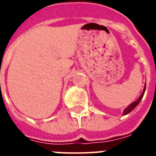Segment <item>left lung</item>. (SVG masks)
Segmentation results:
<instances>
[{"label": "left lung", "instance_id": "8db88e82", "mask_svg": "<svg viewBox=\"0 0 156 156\" xmlns=\"http://www.w3.org/2000/svg\"><path fill=\"white\" fill-rule=\"evenodd\" d=\"M145 88H146V83L144 84V89H143V92H142V94H141L140 96L139 97V98H138L136 101L133 102L132 104H130V105L128 106L127 108L124 109V113H123V115H128L129 113H130V112L132 111V110H133V109H134V108H135V107H136L138 105H139V103L140 102V100L142 99V98H143V96H144V92H145Z\"/></svg>", "mask_w": 156, "mask_h": 156}]
</instances>
